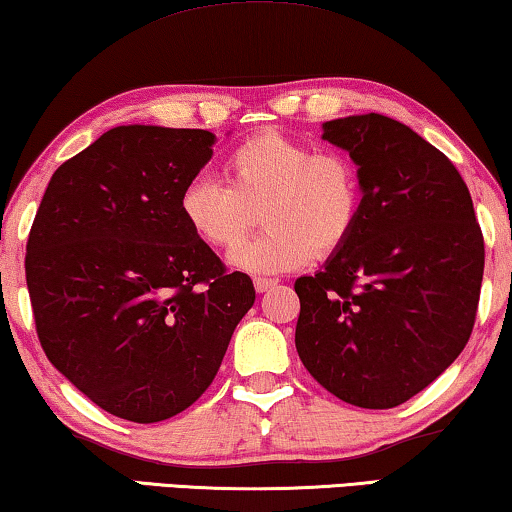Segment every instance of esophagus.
I'll list each match as a JSON object with an SVG mask.
<instances>
[{
  "mask_svg": "<svg viewBox=\"0 0 512 512\" xmlns=\"http://www.w3.org/2000/svg\"><path fill=\"white\" fill-rule=\"evenodd\" d=\"M275 286H277V279H265V277L254 279V289H256L258 293H265V291L275 289Z\"/></svg>",
  "mask_w": 512,
  "mask_h": 512,
  "instance_id": "34e87169",
  "label": "esophagus"
}]
</instances>
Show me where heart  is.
I'll use <instances>...</instances> for the list:
<instances>
[{
	"instance_id": "heart-1",
	"label": "heart",
	"mask_w": 512,
	"mask_h": 512,
	"mask_svg": "<svg viewBox=\"0 0 512 512\" xmlns=\"http://www.w3.org/2000/svg\"><path fill=\"white\" fill-rule=\"evenodd\" d=\"M226 184L193 177L179 198L191 233L209 249L242 244L261 209L265 233L230 256L249 275H279L340 251L361 216V179L352 160L338 151L265 130L228 153Z\"/></svg>"
}]
</instances>
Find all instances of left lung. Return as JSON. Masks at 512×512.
Instances as JSON below:
<instances>
[{
  "instance_id": "8db88e82",
  "label": "left lung",
  "mask_w": 512,
  "mask_h": 512,
  "mask_svg": "<svg viewBox=\"0 0 512 512\" xmlns=\"http://www.w3.org/2000/svg\"><path fill=\"white\" fill-rule=\"evenodd\" d=\"M321 139L359 167L354 235L296 279V349L321 387L396 408L461 354L478 312L485 242L450 158L382 114L326 121Z\"/></svg>"
}]
</instances>
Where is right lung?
I'll return each mask as SVG.
<instances>
[{"instance_id":"right-lung-1","label":"right lung","mask_w":512,"mask_h":512,"mask_svg":"<svg viewBox=\"0 0 512 512\" xmlns=\"http://www.w3.org/2000/svg\"><path fill=\"white\" fill-rule=\"evenodd\" d=\"M207 130L118 125L53 172L25 277L48 361L111 415H179L205 394L256 291L181 219Z\"/></svg>"}]
</instances>
